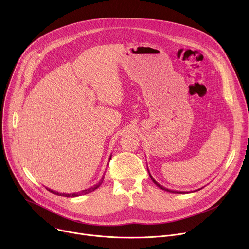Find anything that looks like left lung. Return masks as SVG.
Segmentation results:
<instances>
[{
    "instance_id": "obj_1",
    "label": "left lung",
    "mask_w": 249,
    "mask_h": 249,
    "mask_svg": "<svg viewBox=\"0 0 249 249\" xmlns=\"http://www.w3.org/2000/svg\"><path fill=\"white\" fill-rule=\"evenodd\" d=\"M147 171H148V174H149V177H150V178H151V180L154 181L160 188H161V189H163V190H166V191H168V193H175V194H185V191H178V190H171V189H168V188H166V187H164V186H162V185H160L158 181H156L155 180V178L151 177V175H150V173H149V170H148V168H147ZM199 190V189H198ZM187 193V191H186ZM188 194V193H187Z\"/></svg>"
}]
</instances>
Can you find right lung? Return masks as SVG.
Wrapping results in <instances>:
<instances>
[{
  "label": "right lung",
  "mask_w": 249,
  "mask_h": 249,
  "mask_svg": "<svg viewBox=\"0 0 249 249\" xmlns=\"http://www.w3.org/2000/svg\"><path fill=\"white\" fill-rule=\"evenodd\" d=\"M110 159H111V156L109 157L108 160H110ZM107 165H108V164H107ZM104 178H105V176H103L102 179H101L97 184H94L93 186H91V187H89V188H87V189H85V190L79 191V193H73V194H64V193H63V194H62V193H58V191H54V190L50 189V188H47V189H48L49 191H51V193L56 195V196H65V197H76V196H82V195H87V194H89V193H91V191L97 189V188L103 183Z\"/></svg>",
  "instance_id": "obj_1"
}]
</instances>
